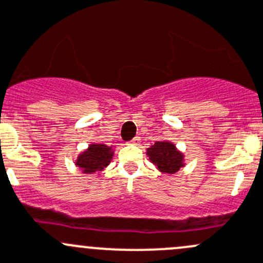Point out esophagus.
Instances as JSON below:
<instances>
[{
    "label": "esophagus",
    "mask_w": 263,
    "mask_h": 263,
    "mask_svg": "<svg viewBox=\"0 0 263 263\" xmlns=\"http://www.w3.org/2000/svg\"><path fill=\"white\" fill-rule=\"evenodd\" d=\"M140 141H141V139H140L139 136H136V137H134L131 141H129V144H131V145H139Z\"/></svg>",
    "instance_id": "obj_1"
}]
</instances>
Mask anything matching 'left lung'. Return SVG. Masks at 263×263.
<instances>
[{"instance_id":"left-lung-1","label":"left lung","mask_w":263,"mask_h":263,"mask_svg":"<svg viewBox=\"0 0 263 263\" xmlns=\"http://www.w3.org/2000/svg\"><path fill=\"white\" fill-rule=\"evenodd\" d=\"M150 162L165 175H173L185 167V155L171 141H157L146 149Z\"/></svg>"}]
</instances>
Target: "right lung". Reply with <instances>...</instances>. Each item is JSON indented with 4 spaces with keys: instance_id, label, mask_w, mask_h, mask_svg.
<instances>
[{
    "instance_id": "1",
    "label": "right lung",
    "mask_w": 263,
    "mask_h": 263,
    "mask_svg": "<svg viewBox=\"0 0 263 263\" xmlns=\"http://www.w3.org/2000/svg\"><path fill=\"white\" fill-rule=\"evenodd\" d=\"M114 155V146H108L105 144H90L85 152L81 153L76 160V165L82 170L83 173L99 172L108 167Z\"/></svg>"
}]
</instances>
